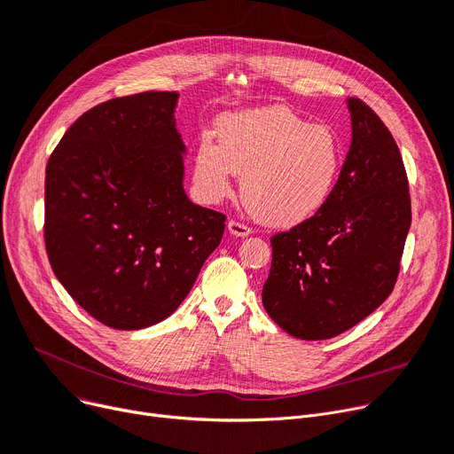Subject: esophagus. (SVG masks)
<instances>
[{
	"label": "esophagus",
	"mask_w": 454,
	"mask_h": 454,
	"mask_svg": "<svg viewBox=\"0 0 454 454\" xmlns=\"http://www.w3.org/2000/svg\"><path fill=\"white\" fill-rule=\"evenodd\" d=\"M228 231L231 233V235H235V237H247V235H250L252 233V228L250 226H247V224H243V223H239V221H230L228 223Z\"/></svg>",
	"instance_id": "obj_1"
}]
</instances>
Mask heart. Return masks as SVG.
I'll use <instances>...</instances> for the list:
<instances>
[{"mask_svg": "<svg viewBox=\"0 0 454 454\" xmlns=\"http://www.w3.org/2000/svg\"><path fill=\"white\" fill-rule=\"evenodd\" d=\"M219 143L209 134L197 141L193 184L206 202L231 193L243 175V200L261 223L291 228L317 215L335 189L342 147L325 125H311L285 106L223 115Z\"/></svg>", "mask_w": 454, "mask_h": 454, "instance_id": "b5f03b06", "label": "heart"}]
</instances>
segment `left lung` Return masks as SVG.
Masks as SVG:
<instances>
[{
    "label": "left lung",
    "mask_w": 454,
    "mask_h": 454,
    "mask_svg": "<svg viewBox=\"0 0 454 454\" xmlns=\"http://www.w3.org/2000/svg\"><path fill=\"white\" fill-rule=\"evenodd\" d=\"M351 147L325 206L270 237L269 317L301 340L340 335L383 303L412 221L409 178L380 117L349 98Z\"/></svg>",
    "instance_id": "1"
}]
</instances>
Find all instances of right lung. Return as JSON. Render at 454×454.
I'll return each instance as SVG.
<instances>
[{"label": "right lung", "mask_w": 454, "mask_h": 454, "mask_svg": "<svg viewBox=\"0 0 454 454\" xmlns=\"http://www.w3.org/2000/svg\"><path fill=\"white\" fill-rule=\"evenodd\" d=\"M176 99V91H143L93 106L47 160L51 269L88 315L114 329L175 313L224 233L226 215L184 191Z\"/></svg>", "instance_id": "obj_1"}]
</instances>
